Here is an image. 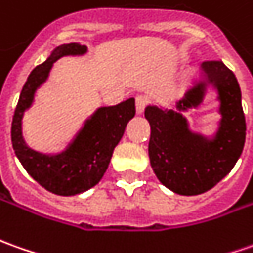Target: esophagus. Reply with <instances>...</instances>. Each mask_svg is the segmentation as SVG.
<instances>
[{
	"mask_svg": "<svg viewBox=\"0 0 253 253\" xmlns=\"http://www.w3.org/2000/svg\"><path fill=\"white\" fill-rule=\"evenodd\" d=\"M148 98L145 97V95H137L135 97V109H137V113L141 115V113L144 112V109H145V106L148 105Z\"/></svg>",
	"mask_w": 253,
	"mask_h": 253,
	"instance_id": "esophagus-1",
	"label": "esophagus"
}]
</instances>
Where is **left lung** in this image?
<instances>
[{"label": "left lung", "mask_w": 253, "mask_h": 253, "mask_svg": "<svg viewBox=\"0 0 253 253\" xmlns=\"http://www.w3.org/2000/svg\"><path fill=\"white\" fill-rule=\"evenodd\" d=\"M209 83L220 92V128L214 140L192 134L180 112L145 109L151 125L148 154L159 181L181 195H198L213 188L234 168L245 144V115L241 90L234 73L221 61L204 62ZM205 83H198L178 101L177 109L187 111L201 104Z\"/></svg>", "instance_id": "obj_1"}]
</instances>
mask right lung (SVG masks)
I'll return each mask as SVG.
<instances>
[{
	"label": "right lung",
	"instance_id": "add662e5",
	"mask_svg": "<svg viewBox=\"0 0 253 253\" xmlns=\"http://www.w3.org/2000/svg\"><path fill=\"white\" fill-rule=\"evenodd\" d=\"M85 51V45L75 42L63 44L44 63L33 69L22 88L12 119V145L26 171L47 191L63 197L87 191L99 183L111 162L113 149L123 137L127 123L135 115L134 98H128L119 105L99 108L87 120L76 140L59 155H41L26 147L22 137V118L32 105L36 88L45 82L49 69L59 58L84 54Z\"/></svg>",
	"mask_w": 253,
	"mask_h": 253
}]
</instances>
